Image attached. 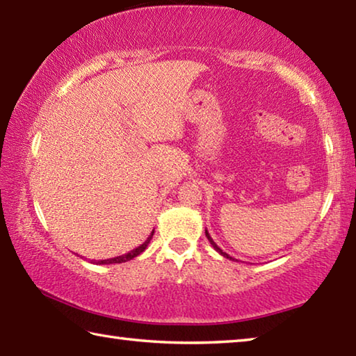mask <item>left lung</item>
Returning a JSON list of instances; mask_svg holds the SVG:
<instances>
[{"instance_id": "left-lung-1", "label": "left lung", "mask_w": 356, "mask_h": 356, "mask_svg": "<svg viewBox=\"0 0 356 356\" xmlns=\"http://www.w3.org/2000/svg\"><path fill=\"white\" fill-rule=\"evenodd\" d=\"M205 236L209 238L210 244L213 245V248H215V250H216V252H219V254H221V255H222V257H225V258H230V260H235V258H232L229 254H225V252H222V249H221V248H218V244H216L215 241H213V238L210 236V234H209V232H207V230H205Z\"/></svg>"}]
</instances>
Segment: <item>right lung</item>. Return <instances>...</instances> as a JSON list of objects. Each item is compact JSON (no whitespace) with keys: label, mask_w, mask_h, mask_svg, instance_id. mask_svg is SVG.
I'll use <instances>...</instances> for the list:
<instances>
[{"label":"right lung","mask_w":356,"mask_h":356,"mask_svg":"<svg viewBox=\"0 0 356 356\" xmlns=\"http://www.w3.org/2000/svg\"><path fill=\"white\" fill-rule=\"evenodd\" d=\"M152 235H154V230L151 232V235L147 236V240L143 244H140L138 248H135L134 250L127 252V254H124V255H120V257H115V258H107V260H98V261L92 260V263H95V264H113V263H124V261L132 260V258L140 255L141 252H143L147 248V244H149L151 240H152Z\"/></svg>","instance_id":"1"}]
</instances>
